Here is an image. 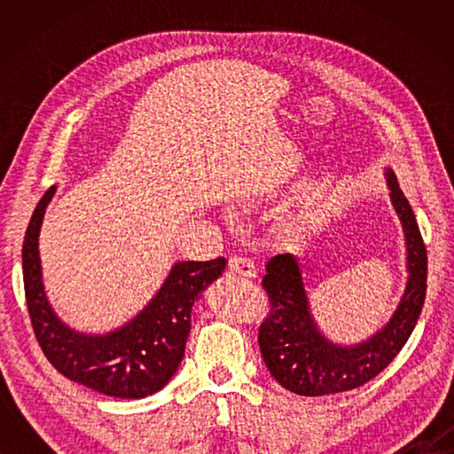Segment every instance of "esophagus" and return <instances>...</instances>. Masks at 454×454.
Returning <instances> with one entry per match:
<instances>
[{"mask_svg": "<svg viewBox=\"0 0 454 454\" xmlns=\"http://www.w3.org/2000/svg\"><path fill=\"white\" fill-rule=\"evenodd\" d=\"M228 267H230V271L239 275V277H255L257 275L255 263L247 257H232L228 262Z\"/></svg>", "mask_w": 454, "mask_h": 454, "instance_id": "34e87169", "label": "esophagus"}]
</instances>
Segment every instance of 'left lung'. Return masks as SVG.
I'll return each instance as SVG.
<instances>
[{"label":"left lung","mask_w":454,"mask_h":454,"mask_svg":"<svg viewBox=\"0 0 454 454\" xmlns=\"http://www.w3.org/2000/svg\"><path fill=\"white\" fill-rule=\"evenodd\" d=\"M384 176L406 238L408 283L387 325L369 340L340 345L320 332L310 312L301 263L293 254H277L265 265L263 288L271 308L259 327V349L273 379L301 396L363 387L394 361L418 324L427 291L426 244L394 171L388 168Z\"/></svg>","instance_id":"left-lung-1"}]
</instances>
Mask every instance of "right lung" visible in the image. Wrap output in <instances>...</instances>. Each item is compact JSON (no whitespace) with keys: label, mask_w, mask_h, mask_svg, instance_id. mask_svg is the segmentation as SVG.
<instances>
[{"label":"right lung","mask_w":454,"mask_h":454,"mask_svg":"<svg viewBox=\"0 0 454 454\" xmlns=\"http://www.w3.org/2000/svg\"><path fill=\"white\" fill-rule=\"evenodd\" d=\"M54 192L56 185L38 200L23 242L25 296L36 341L66 379L113 398H146L176 374L185 355L192 304L224 271L226 259L177 262L160 291L130 320L111 330L80 332L56 314L43 283L38 234Z\"/></svg>","instance_id":"1"}]
</instances>
